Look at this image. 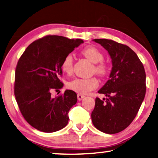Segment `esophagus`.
Wrapping results in <instances>:
<instances>
[{"label":"esophagus","instance_id":"obj_1","mask_svg":"<svg viewBox=\"0 0 158 158\" xmlns=\"http://www.w3.org/2000/svg\"><path fill=\"white\" fill-rule=\"evenodd\" d=\"M85 98V96L82 95V94H77V98H78V100H83V99Z\"/></svg>","mask_w":158,"mask_h":158}]
</instances>
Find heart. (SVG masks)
<instances>
[{
	"instance_id": "heart-1",
	"label": "heart",
	"mask_w": 158,
	"mask_h": 158,
	"mask_svg": "<svg viewBox=\"0 0 158 158\" xmlns=\"http://www.w3.org/2000/svg\"><path fill=\"white\" fill-rule=\"evenodd\" d=\"M81 54L89 61L93 63V72L100 77H104L108 71V66L105 62L104 55L98 48L90 46L84 48ZM73 56L71 54L66 55L62 60L60 68L63 72L66 74H71L73 71ZM99 86V81L95 77L92 78H76L68 84V87L79 94H88L95 89Z\"/></svg>"
}]
</instances>
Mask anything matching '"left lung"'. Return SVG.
Listing matches in <instances>:
<instances>
[{
  "instance_id": "left-lung-1",
  "label": "left lung",
  "mask_w": 158,
  "mask_h": 158,
  "mask_svg": "<svg viewBox=\"0 0 158 158\" xmlns=\"http://www.w3.org/2000/svg\"><path fill=\"white\" fill-rule=\"evenodd\" d=\"M112 59L110 79L98 91L106 99H95L93 125L106 134L124 130L135 118L146 93V73L142 63L129 46L112 40L94 39Z\"/></svg>"
}]
</instances>
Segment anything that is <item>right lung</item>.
<instances>
[{
  "instance_id": "1",
  "label": "right lung",
  "mask_w": 158,
  "mask_h": 158,
  "mask_svg": "<svg viewBox=\"0 0 158 158\" xmlns=\"http://www.w3.org/2000/svg\"><path fill=\"white\" fill-rule=\"evenodd\" d=\"M81 39L47 35L31 43L18 60L14 94L24 118L43 132H55L69 122V111L77 102V93L67 89L52 96L64 86L60 77L62 60L80 44Z\"/></svg>"
}]
</instances>
